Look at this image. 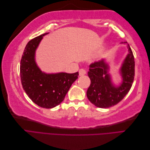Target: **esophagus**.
Instances as JSON below:
<instances>
[{
    "label": "esophagus",
    "instance_id": "1",
    "mask_svg": "<svg viewBox=\"0 0 150 150\" xmlns=\"http://www.w3.org/2000/svg\"><path fill=\"white\" fill-rule=\"evenodd\" d=\"M86 74V71L84 69H81L79 71V74L80 76H84Z\"/></svg>",
    "mask_w": 150,
    "mask_h": 150
}]
</instances>
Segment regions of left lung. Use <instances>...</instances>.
<instances>
[{"label": "left lung", "instance_id": "obj_1", "mask_svg": "<svg viewBox=\"0 0 150 150\" xmlns=\"http://www.w3.org/2000/svg\"><path fill=\"white\" fill-rule=\"evenodd\" d=\"M128 53L120 69L122 81L118 86L112 83L110 73V64L103 59L89 65L88 75L91 84L87 91L90 102L98 108H108L116 105L128 94L132 86L134 77V59L129 45L127 42Z\"/></svg>", "mask_w": 150, "mask_h": 150}]
</instances>
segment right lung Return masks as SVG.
<instances>
[{
  "label": "right lung",
  "instance_id": "obj_1",
  "mask_svg": "<svg viewBox=\"0 0 150 150\" xmlns=\"http://www.w3.org/2000/svg\"><path fill=\"white\" fill-rule=\"evenodd\" d=\"M36 37L26 45L20 65L22 87L35 104L44 108L59 105L65 98L72 84L78 79L79 72L46 73L40 70L35 62V51L45 35Z\"/></svg>",
  "mask_w": 150,
  "mask_h": 150
}]
</instances>
